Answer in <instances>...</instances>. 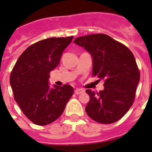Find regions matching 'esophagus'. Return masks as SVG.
Segmentation results:
<instances>
[{
  "instance_id": "obj_1",
  "label": "esophagus",
  "mask_w": 152,
  "mask_h": 152,
  "mask_svg": "<svg viewBox=\"0 0 152 152\" xmlns=\"http://www.w3.org/2000/svg\"><path fill=\"white\" fill-rule=\"evenodd\" d=\"M84 91V90L80 89V88H76V89L75 90V93L76 94H80L83 93Z\"/></svg>"
}]
</instances>
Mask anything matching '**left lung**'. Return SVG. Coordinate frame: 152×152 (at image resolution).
Returning a JSON list of instances; mask_svg holds the SVG:
<instances>
[{
  "label": "left lung",
  "mask_w": 152,
  "mask_h": 152,
  "mask_svg": "<svg viewBox=\"0 0 152 152\" xmlns=\"http://www.w3.org/2000/svg\"><path fill=\"white\" fill-rule=\"evenodd\" d=\"M74 42L91 54L93 76L104 80L103 91H86L90 96L86 113L99 123H116L132 105L140 80L132 52L110 36L100 33L77 37Z\"/></svg>",
  "instance_id": "1"
}]
</instances>
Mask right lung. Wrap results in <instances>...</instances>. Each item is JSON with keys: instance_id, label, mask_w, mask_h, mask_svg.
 Wrapping results in <instances>:
<instances>
[{"instance_id": "right-lung-1", "label": "right lung", "mask_w": 152, "mask_h": 152, "mask_svg": "<svg viewBox=\"0 0 152 152\" xmlns=\"http://www.w3.org/2000/svg\"><path fill=\"white\" fill-rule=\"evenodd\" d=\"M74 36L42 39L31 45L19 57L10 84L14 100L33 123L45 126L62 114L74 94L69 84L50 88V72L58 65L62 52Z\"/></svg>"}]
</instances>
